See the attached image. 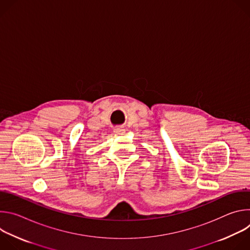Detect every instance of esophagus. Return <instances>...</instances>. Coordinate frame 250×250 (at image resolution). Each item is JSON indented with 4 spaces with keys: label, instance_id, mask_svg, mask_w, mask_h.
I'll return each instance as SVG.
<instances>
[{
    "label": "esophagus",
    "instance_id": "1",
    "mask_svg": "<svg viewBox=\"0 0 250 250\" xmlns=\"http://www.w3.org/2000/svg\"><path fill=\"white\" fill-rule=\"evenodd\" d=\"M114 131L117 134H124L125 132V128H116Z\"/></svg>",
    "mask_w": 250,
    "mask_h": 250
}]
</instances>
